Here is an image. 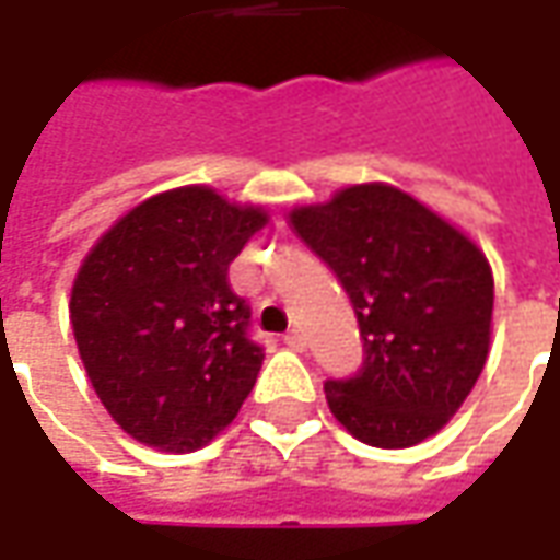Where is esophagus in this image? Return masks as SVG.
Instances as JSON below:
<instances>
[{"label": "esophagus", "instance_id": "obj_1", "mask_svg": "<svg viewBox=\"0 0 560 560\" xmlns=\"http://www.w3.org/2000/svg\"><path fill=\"white\" fill-rule=\"evenodd\" d=\"M283 342H287L290 349H295V352H305V346H308V342H305V336L299 334V330H290V334L283 336Z\"/></svg>", "mask_w": 560, "mask_h": 560}]
</instances>
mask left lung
<instances>
[{
    "mask_svg": "<svg viewBox=\"0 0 560 560\" xmlns=\"http://www.w3.org/2000/svg\"><path fill=\"white\" fill-rule=\"evenodd\" d=\"M295 236L349 292L364 364L324 386L334 418L376 448L436 436L470 396L492 336L483 248L389 184H355L290 211Z\"/></svg>",
    "mask_w": 560,
    "mask_h": 560,
    "instance_id": "8db88e82",
    "label": "left lung"
}]
</instances>
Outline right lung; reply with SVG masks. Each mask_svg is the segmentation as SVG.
Here are the masks:
<instances>
[{
	"label": "right lung",
	"instance_id": "1",
	"mask_svg": "<svg viewBox=\"0 0 560 560\" xmlns=\"http://www.w3.org/2000/svg\"><path fill=\"white\" fill-rule=\"evenodd\" d=\"M265 224L261 205L177 186L86 252L68 305L77 352L105 411L142 445L196 452L240 415L265 352L226 270Z\"/></svg>",
	"mask_w": 560,
	"mask_h": 560
}]
</instances>
